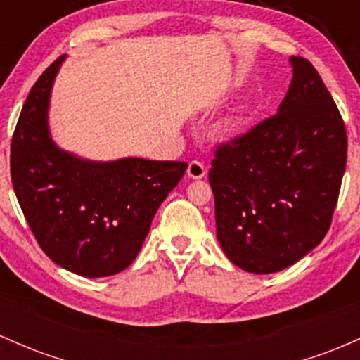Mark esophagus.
<instances>
[{
	"instance_id": "esophagus-1",
	"label": "esophagus",
	"mask_w": 360,
	"mask_h": 360,
	"mask_svg": "<svg viewBox=\"0 0 360 360\" xmlns=\"http://www.w3.org/2000/svg\"><path fill=\"white\" fill-rule=\"evenodd\" d=\"M188 176L191 179H201V177L206 176V166L200 160H191L188 166Z\"/></svg>"
}]
</instances>
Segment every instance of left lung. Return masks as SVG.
<instances>
[{"mask_svg":"<svg viewBox=\"0 0 360 360\" xmlns=\"http://www.w3.org/2000/svg\"><path fill=\"white\" fill-rule=\"evenodd\" d=\"M278 113L214 150L210 184L217 238L235 266L271 274L303 259L332 223L347 131L320 74L292 56Z\"/></svg>","mask_w":360,"mask_h":360,"instance_id":"1","label":"left lung"}]
</instances>
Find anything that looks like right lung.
Returning a JSON list of instances; mask_svg holds the SVG:
<instances>
[{
	"label": "right lung",
	"mask_w": 360,
	"mask_h": 360,
	"mask_svg": "<svg viewBox=\"0 0 360 360\" xmlns=\"http://www.w3.org/2000/svg\"><path fill=\"white\" fill-rule=\"evenodd\" d=\"M62 60L45 69L25 101L11 139V183L45 254L74 274L106 278L134 262L188 164L139 157L93 162L60 150L47 110Z\"/></svg>",
	"instance_id": "1"
}]
</instances>
